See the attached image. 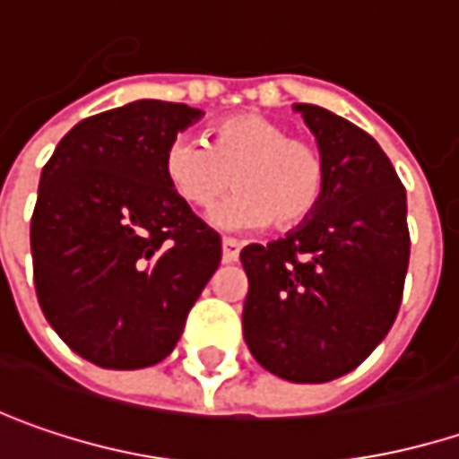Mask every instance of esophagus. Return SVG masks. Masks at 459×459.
Here are the masks:
<instances>
[{"instance_id": "obj_1", "label": "esophagus", "mask_w": 459, "mask_h": 459, "mask_svg": "<svg viewBox=\"0 0 459 459\" xmlns=\"http://www.w3.org/2000/svg\"><path fill=\"white\" fill-rule=\"evenodd\" d=\"M241 252V244L233 241V238H223V262H236Z\"/></svg>"}]
</instances>
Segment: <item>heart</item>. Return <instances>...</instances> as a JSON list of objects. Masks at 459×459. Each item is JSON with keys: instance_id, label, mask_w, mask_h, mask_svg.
I'll list each match as a JSON object with an SVG mask.
<instances>
[{"instance_id": "b5f03b06", "label": "heart", "mask_w": 459, "mask_h": 459, "mask_svg": "<svg viewBox=\"0 0 459 459\" xmlns=\"http://www.w3.org/2000/svg\"><path fill=\"white\" fill-rule=\"evenodd\" d=\"M163 176L174 195L195 210H210L233 195L212 221L221 229L290 230L307 223L327 192V158L283 122L238 111L210 126L207 145L174 137L163 150Z\"/></svg>"}]
</instances>
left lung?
I'll return each mask as SVG.
<instances>
[{"mask_svg": "<svg viewBox=\"0 0 459 459\" xmlns=\"http://www.w3.org/2000/svg\"><path fill=\"white\" fill-rule=\"evenodd\" d=\"M327 158V192L307 223L241 249L244 340L288 382L322 385L368 359L400 311L411 259L405 186L361 126L299 103Z\"/></svg>", "mask_w": 459, "mask_h": 459, "instance_id": "8db88e82", "label": "left lung"}]
</instances>
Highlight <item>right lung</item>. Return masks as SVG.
<instances>
[{"label": "right lung", "mask_w": 459, "mask_h": 459, "mask_svg": "<svg viewBox=\"0 0 459 459\" xmlns=\"http://www.w3.org/2000/svg\"><path fill=\"white\" fill-rule=\"evenodd\" d=\"M203 111L134 100L74 124L43 166L30 218L43 316L85 361H163L221 264V236L163 176V150Z\"/></svg>", "instance_id": "1"}]
</instances>
